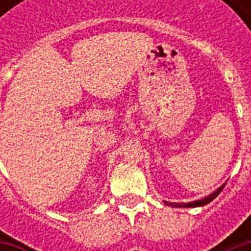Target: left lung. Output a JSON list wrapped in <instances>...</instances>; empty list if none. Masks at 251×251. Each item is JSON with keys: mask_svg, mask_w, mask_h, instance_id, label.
<instances>
[{"mask_svg": "<svg viewBox=\"0 0 251 251\" xmlns=\"http://www.w3.org/2000/svg\"><path fill=\"white\" fill-rule=\"evenodd\" d=\"M225 185L226 184H223L221 188H218L215 192H212V194L208 195L207 198H204V199H201V200H195V201H189V203H185V204L184 203H168V201H165V204L172 205V207H200V205H205V204H208L210 201H212L218 195L221 194L222 189H223Z\"/></svg>", "mask_w": 251, "mask_h": 251, "instance_id": "obj_1", "label": "left lung"}]
</instances>
